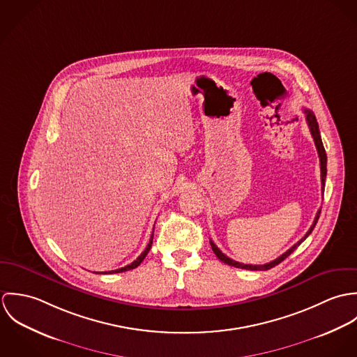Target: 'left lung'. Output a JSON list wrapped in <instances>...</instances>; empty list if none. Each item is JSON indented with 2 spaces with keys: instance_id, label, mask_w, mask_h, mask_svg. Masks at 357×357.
Wrapping results in <instances>:
<instances>
[{
  "instance_id": "obj_1",
  "label": "left lung",
  "mask_w": 357,
  "mask_h": 357,
  "mask_svg": "<svg viewBox=\"0 0 357 357\" xmlns=\"http://www.w3.org/2000/svg\"><path fill=\"white\" fill-rule=\"evenodd\" d=\"M304 112H305L306 122H307L310 135H312V137H313V140H314V146H316V149H317L319 159H320V173H321L320 176H321V191H323V190H324V184H326V174H327V155H326V150H324L323 143H321V137H320V132H319V125H317V121H316L314 114H313L310 109H307V108H304ZM319 215H320V210L316 213V217H314V220H313V224L310 225L309 231L306 232L305 236H304L301 241H298V242H297L293 248H290L286 253H283L280 257H278L276 259H273V261H271V262H268V264H264V265H250V264H242V262L234 261L232 258H229V257H227V255H224V253L214 245V242L210 241V246H211L214 255L218 257V259L222 261V262L227 264V265H231V266H235V268H242V269H250V271H268V269L273 268L275 265L280 264L283 259H286L289 255H291V253L305 241L306 238L310 235V232L313 231V228H314V225H316V222H317V220H319Z\"/></svg>"
}]
</instances>
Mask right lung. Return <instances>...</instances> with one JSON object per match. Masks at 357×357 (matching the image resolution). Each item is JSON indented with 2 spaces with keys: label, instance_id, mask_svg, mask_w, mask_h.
<instances>
[{
  "label": "right lung",
  "instance_id": "obj_1",
  "mask_svg": "<svg viewBox=\"0 0 357 357\" xmlns=\"http://www.w3.org/2000/svg\"><path fill=\"white\" fill-rule=\"evenodd\" d=\"M153 232L151 234V239H150V243L147 245L146 250H144L142 255H139V257H137V259H135L132 264H129V265H126V266H123V268L115 269V271H109V272H98V273H119V272H125V271H129V269H135V268H137V266L142 264V261L146 258V255H149V252H150V249H151V245H153Z\"/></svg>",
  "mask_w": 357,
  "mask_h": 357
}]
</instances>
